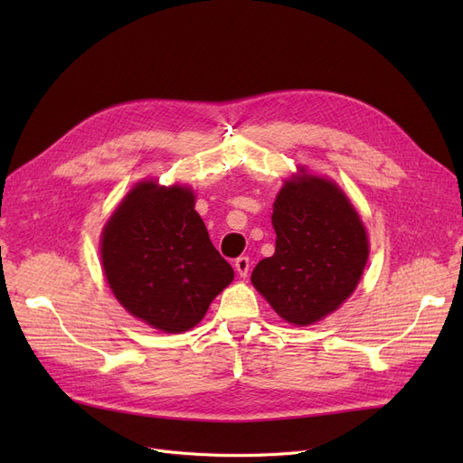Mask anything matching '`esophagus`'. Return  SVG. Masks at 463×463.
<instances>
[{
	"label": "esophagus",
	"instance_id": "obj_1",
	"mask_svg": "<svg viewBox=\"0 0 463 463\" xmlns=\"http://www.w3.org/2000/svg\"><path fill=\"white\" fill-rule=\"evenodd\" d=\"M233 266H235L237 274H240L241 278H245L249 274V269H250V260H249V257H240V259H235Z\"/></svg>",
	"mask_w": 463,
	"mask_h": 463
}]
</instances>
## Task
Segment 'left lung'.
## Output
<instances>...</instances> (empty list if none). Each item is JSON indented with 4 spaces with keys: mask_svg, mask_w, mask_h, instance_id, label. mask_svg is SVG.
Listing matches in <instances>:
<instances>
[{
    "mask_svg": "<svg viewBox=\"0 0 463 463\" xmlns=\"http://www.w3.org/2000/svg\"><path fill=\"white\" fill-rule=\"evenodd\" d=\"M301 174L274 201L276 250L250 282L289 325L309 326L334 313L357 288L369 259L365 226L330 179Z\"/></svg>",
    "mask_w": 463,
    "mask_h": 463,
    "instance_id": "1",
    "label": "left lung"
}]
</instances>
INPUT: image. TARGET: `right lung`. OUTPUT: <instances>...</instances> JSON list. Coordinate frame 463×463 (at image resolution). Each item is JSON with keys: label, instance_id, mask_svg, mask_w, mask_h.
<instances>
[{"label": "right lung", "instance_id": "1", "mask_svg": "<svg viewBox=\"0 0 463 463\" xmlns=\"http://www.w3.org/2000/svg\"><path fill=\"white\" fill-rule=\"evenodd\" d=\"M102 266L116 299L167 334L197 326L233 279L189 187L137 184L102 230Z\"/></svg>", "mask_w": 463, "mask_h": 463}]
</instances>
